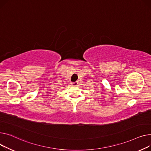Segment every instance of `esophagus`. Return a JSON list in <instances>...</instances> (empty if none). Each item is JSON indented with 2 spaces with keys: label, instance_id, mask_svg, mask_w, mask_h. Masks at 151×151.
I'll return each instance as SVG.
<instances>
[{
  "label": "esophagus",
  "instance_id": "34e87169",
  "mask_svg": "<svg viewBox=\"0 0 151 151\" xmlns=\"http://www.w3.org/2000/svg\"><path fill=\"white\" fill-rule=\"evenodd\" d=\"M71 85L73 86H77L78 85V83L77 82H71Z\"/></svg>",
  "mask_w": 151,
  "mask_h": 151
}]
</instances>
